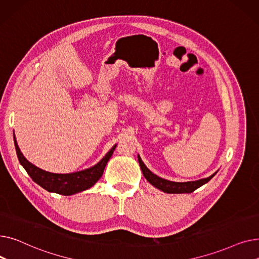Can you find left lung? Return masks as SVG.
<instances>
[{"instance_id":"left-lung-1","label":"left lung","mask_w":259,"mask_h":259,"mask_svg":"<svg viewBox=\"0 0 259 259\" xmlns=\"http://www.w3.org/2000/svg\"><path fill=\"white\" fill-rule=\"evenodd\" d=\"M139 158V162H140V167L142 169V172L145 176V179L150 183L152 186H154L155 188L161 190L162 192L165 193H191L199 187H201L202 185H205L206 183H208L213 176L216 174V172L214 174H212L211 176L207 179H202L199 181H195V182H187V183H175V182H170L167 180H164L161 178H158L157 175H155L154 173H152L150 170H149L145 164L143 162V160L141 159L140 155L138 156Z\"/></svg>"}]
</instances>
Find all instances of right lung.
Wrapping results in <instances>:
<instances>
[{
    "label": "right lung",
    "mask_w": 259,
    "mask_h": 259,
    "mask_svg": "<svg viewBox=\"0 0 259 259\" xmlns=\"http://www.w3.org/2000/svg\"><path fill=\"white\" fill-rule=\"evenodd\" d=\"M13 140H15V146L20 164L24 167L32 181L47 190L48 192H54L62 195H72L91 188L101 179L107 162L109 158L111 157L116 147V145L113 146L111 150L105 155V157L100 162L89 169L69 174H57L44 171L32 165L22 154L16 138Z\"/></svg>",
    "instance_id": "add662e5"
}]
</instances>
